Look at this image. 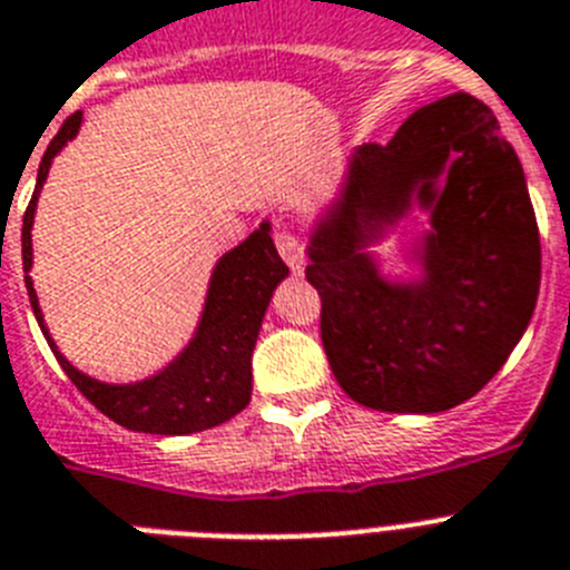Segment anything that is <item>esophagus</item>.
I'll return each mask as SVG.
<instances>
[{"mask_svg":"<svg viewBox=\"0 0 570 570\" xmlns=\"http://www.w3.org/2000/svg\"><path fill=\"white\" fill-rule=\"evenodd\" d=\"M275 246H278L281 257H284L292 269L295 272L304 269V246H301V240L295 232H289L286 226H281V229L275 232Z\"/></svg>","mask_w":570,"mask_h":570,"instance_id":"obj_1","label":"esophagus"}]
</instances>
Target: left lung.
<instances>
[{"label": "left lung", "instance_id": "8db88e82", "mask_svg": "<svg viewBox=\"0 0 570 570\" xmlns=\"http://www.w3.org/2000/svg\"><path fill=\"white\" fill-rule=\"evenodd\" d=\"M413 202L431 212L425 272L390 285L366 246ZM306 255L335 381L384 413H442L476 395L528 330L542 275L517 151L491 108L462 91L410 114L387 146L350 157Z\"/></svg>", "mask_w": 570, "mask_h": 570}]
</instances>
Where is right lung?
<instances>
[{"label": "right lung", "instance_id": "add662e5", "mask_svg": "<svg viewBox=\"0 0 570 570\" xmlns=\"http://www.w3.org/2000/svg\"><path fill=\"white\" fill-rule=\"evenodd\" d=\"M79 122H82V111L71 114L57 131V137L48 142L42 163H39L37 189H33L22 217L24 272L33 264L31 226L39 189L46 183L53 157L62 151L68 140L77 137ZM286 275H289V266L281 261L278 249L272 244L269 224H261L244 244L217 261L200 324H197V333L189 346L163 373L137 381V384H106V381L79 373L48 335L31 275H24V286H28V298H31L39 330L51 344L59 367L66 370L68 379L77 384L79 393L86 395L94 407L106 413L111 422L137 430V433L186 435L229 422L232 415H237L249 404L252 350H255L272 292Z\"/></svg>", "mask_w": 570, "mask_h": 570}]
</instances>
